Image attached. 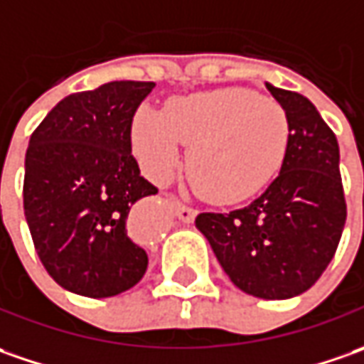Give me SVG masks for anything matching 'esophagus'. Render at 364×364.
Wrapping results in <instances>:
<instances>
[{
    "label": "esophagus",
    "instance_id": "esophagus-1",
    "mask_svg": "<svg viewBox=\"0 0 364 364\" xmlns=\"http://www.w3.org/2000/svg\"><path fill=\"white\" fill-rule=\"evenodd\" d=\"M173 209H175V213H177V218L183 221V223H191L195 220V215H197V209L191 205H185L181 201H173Z\"/></svg>",
    "mask_w": 364,
    "mask_h": 364
}]
</instances>
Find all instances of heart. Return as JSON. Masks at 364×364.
Listing matches in <instances>:
<instances>
[{
  "instance_id": "obj_1",
  "label": "heart",
  "mask_w": 364,
  "mask_h": 364,
  "mask_svg": "<svg viewBox=\"0 0 364 364\" xmlns=\"http://www.w3.org/2000/svg\"><path fill=\"white\" fill-rule=\"evenodd\" d=\"M189 144L187 175L197 193L218 203L256 193L280 169L288 146L284 108L245 88L171 100L165 112L141 108L132 144L146 175L165 181Z\"/></svg>"
}]
</instances>
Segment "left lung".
Wrapping results in <instances>:
<instances>
[{
    "label": "left lung",
    "instance_id": "left-lung-1",
    "mask_svg": "<svg viewBox=\"0 0 364 364\" xmlns=\"http://www.w3.org/2000/svg\"><path fill=\"white\" fill-rule=\"evenodd\" d=\"M288 117L280 175L250 205L199 213L221 268L245 294L286 300L318 282L338 247L346 201L338 141L306 96L266 84Z\"/></svg>",
    "mask_w": 364,
    "mask_h": 364
}]
</instances>
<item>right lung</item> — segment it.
I'll use <instances>...</instances> for the list:
<instances>
[{
	"label": "right lung",
	"mask_w": 364,
	"mask_h": 364,
	"mask_svg": "<svg viewBox=\"0 0 364 364\" xmlns=\"http://www.w3.org/2000/svg\"><path fill=\"white\" fill-rule=\"evenodd\" d=\"M153 88L155 82L117 80L70 95L30 136L23 213L46 272L74 294L117 296L146 272L129 213L159 189L141 177L131 129Z\"/></svg>",
	"instance_id": "add662e5"
}]
</instances>
